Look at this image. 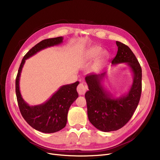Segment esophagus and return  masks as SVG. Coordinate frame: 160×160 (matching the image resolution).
Masks as SVG:
<instances>
[{
    "mask_svg": "<svg viewBox=\"0 0 160 160\" xmlns=\"http://www.w3.org/2000/svg\"><path fill=\"white\" fill-rule=\"evenodd\" d=\"M87 90V88L83 84V83H80L77 87V91L79 95H83L86 93V91Z\"/></svg>",
    "mask_w": 160,
    "mask_h": 160,
    "instance_id": "34e87169",
    "label": "esophagus"
}]
</instances>
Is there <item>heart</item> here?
Segmentation results:
<instances>
[{
    "label": "heart",
    "instance_id": "obj_1",
    "mask_svg": "<svg viewBox=\"0 0 160 160\" xmlns=\"http://www.w3.org/2000/svg\"><path fill=\"white\" fill-rule=\"evenodd\" d=\"M100 53H101V49L98 47H96V48H92L90 50L88 54V56L90 58H93L98 56Z\"/></svg>",
    "mask_w": 160,
    "mask_h": 160
}]
</instances>
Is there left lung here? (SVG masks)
<instances>
[{
  "mask_svg": "<svg viewBox=\"0 0 160 160\" xmlns=\"http://www.w3.org/2000/svg\"><path fill=\"white\" fill-rule=\"evenodd\" d=\"M112 65L126 63L132 72V84L127 93L115 97L104 86L106 72L88 74L86 82L89 90L86 93L88 116L90 122L98 130L108 132L121 128L136 110L141 94L142 70L131 49L119 41Z\"/></svg>",
  "mask_w": 160,
  "mask_h": 160,
  "instance_id": "obj_1",
  "label": "left lung"
}]
</instances>
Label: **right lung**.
I'll return each mask as SVG.
<instances>
[{
	"label": "right lung",
	"instance_id": "right-lung-1",
	"mask_svg": "<svg viewBox=\"0 0 160 160\" xmlns=\"http://www.w3.org/2000/svg\"><path fill=\"white\" fill-rule=\"evenodd\" d=\"M63 40V37L47 39L32 47L22 58L15 80L17 100L22 117L33 128L43 133H54L65 127L69 108L78 97L77 87L79 82L61 86L43 104L30 106L24 101L21 94V73L26 60L41 50L61 44Z\"/></svg>",
	"mask_w": 160,
	"mask_h": 160
}]
</instances>
